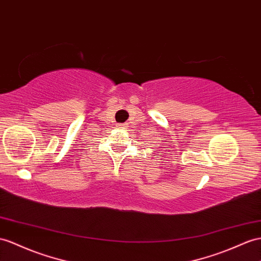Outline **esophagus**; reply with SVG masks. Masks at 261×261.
Here are the masks:
<instances>
[{"label":"esophagus","instance_id":"34e87169","mask_svg":"<svg viewBox=\"0 0 261 261\" xmlns=\"http://www.w3.org/2000/svg\"><path fill=\"white\" fill-rule=\"evenodd\" d=\"M119 126H122V128H124V126H126V123H121V124H119Z\"/></svg>","mask_w":261,"mask_h":261}]
</instances>
